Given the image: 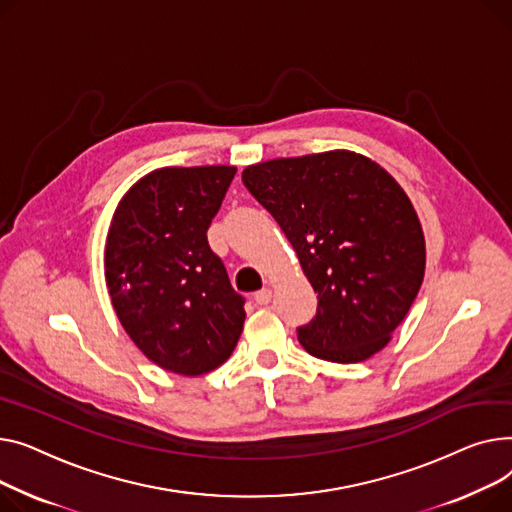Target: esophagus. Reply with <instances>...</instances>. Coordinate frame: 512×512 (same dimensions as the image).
<instances>
[{
	"instance_id": "obj_1",
	"label": "esophagus",
	"mask_w": 512,
	"mask_h": 512,
	"mask_svg": "<svg viewBox=\"0 0 512 512\" xmlns=\"http://www.w3.org/2000/svg\"><path fill=\"white\" fill-rule=\"evenodd\" d=\"M270 297H273V291H270L268 287H264V289H260V291L254 293V302H256L258 306H266V304L270 302Z\"/></svg>"
}]
</instances>
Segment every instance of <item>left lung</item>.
<instances>
[{
  "mask_svg": "<svg viewBox=\"0 0 512 512\" xmlns=\"http://www.w3.org/2000/svg\"><path fill=\"white\" fill-rule=\"evenodd\" d=\"M242 182L281 225L318 293L299 343L337 364L382 351L426 273L424 229L397 179L364 155L326 150L248 165Z\"/></svg>",
  "mask_w": 512,
  "mask_h": 512,
  "instance_id": "8db88e82",
  "label": "left lung"
}]
</instances>
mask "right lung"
I'll list each match as a JSON object with an SVG mask.
<instances>
[{"label": "right lung", "instance_id": "obj_1", "mask_svg": "<svg viewBox=\"0 0 512 512\" xmlns=\"http://www.w3.org/2000/svg\"><path fill=\"white\" fill-rule=\"evenodd\" d=\"M233 165L161 167L119 200L105 242L113 310L159 368L200 376L225 364L244 330L235 293L206 231L235 175Z\"/></svg>", "mask_w": 512, "mask_h": 512}]
</instances>
